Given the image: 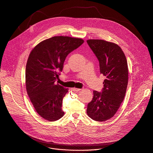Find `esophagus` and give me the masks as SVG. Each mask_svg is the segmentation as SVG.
<instances>
[{
  "label": "esophagus",
  "mask_w": 153,
  "mask_h": 153,
  "mask_svg": "<svg viewBox=\"0 0 153 153\" xmlns=\"http://www.w3.org/2000/svg\"><path fill=\"white\" fill-rule=\"evenodd\" d=\"M72 90L74 92H78L79 91H80V89H79V88H72Z\"/></svg>",
  "instance_id": "1"
}]
</instances>
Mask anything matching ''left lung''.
Instances as JSON below:
<instances>
[{
    "label": "left lung",
    "instance_id": "1",
    "mask_svg": "<svg viewBox=\"0 0 153 153\" xmlns=\"http://www.w3.org/2000/svg\"><path fill=\"white\" fill-rule=\"evenodd\" d=\"M86 41L99 61L100 73L106 77L102 92L93 91L86 113L95 121H105L115 115L124 99L128 79L127 62L118 44L103 39Z\"/></svg>",
    "mask_w": 153,
    "mask_h": 153
}]
</instances>
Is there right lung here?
<instances>
[{
    "mask_svg": "<svg viewBox=\"0 0 153 153\" xmlns=\"http://www.w3.org/2000/svg\"><path fill=\"white\" fill-rule=\"evenodd\" d=\"M82 38L55 36L38 43L30 52L26 67V88L37 114L55 121L64 115L62 99L68 88L55 81L62 71L67 55L81 45Z\"/></svg>",
    "mask_w": 153,
    "mask_h": 153,
    "instance_id": "right-lung-1",
    "label": "right lung"
}]
</instances>
